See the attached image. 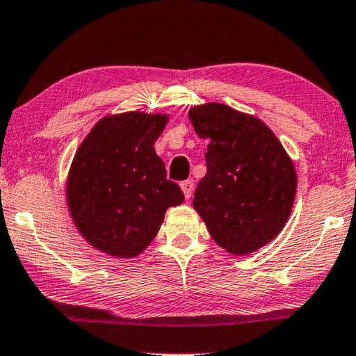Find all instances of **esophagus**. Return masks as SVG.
Instances as JSON below:
<instances>
[{
    "label": "esophagus",
    "instance_id": "1",
    "mask_svg": "<svg viewBox=\"0 0 356 356\" xmlns=\"http://www.w3.org/2000/svg\"><path fill=\"white\" fill-rule=\"evenodd\" d=\"M179 186H181L183 193H185V198L190 200L191 198V193H193V188H195L193 181H191V179H185V181L179 183Z\"/></svg>",
    "mask_w": 356,
    "mask_h": 356
}]
</instances>
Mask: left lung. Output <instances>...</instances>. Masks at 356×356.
<instances>
[{
	"instance_id": "8db88e82",
	"label": "left lung",
	"mask_w": 356,
	"mask_h": 356,
	"mask_svg": "<svg viewBox=\"0 0 356 356\" xmlns=\"http://www.w3.org/2000/svg\"><path fill=\"white\" fill-rule=\"evenodd\" d=\"M196 135L208 140L207 175L193 207L220 246L248 254L285 227L296 193L293 163L271 129L227 104L191 108Z\"/></svg>"
}]
</instances>
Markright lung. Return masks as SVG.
<instances>
[{"label": "right lung", "mask_w": 356, "mask_h": 356, "mask_svg": "<svg viewBox=\"0 0 356 356\" xmlns=\"http://www.w3.org/2000/svg\"><path fill=\"white\" fill-rule=\"evenodd\" d=\"M168 116L129 111L96 123L74 154L68 204L81 235L113 257H135L156 236L166 208L183 203L153 145Z\"/></svg>", "instance_id": "1"}]
</instances>
